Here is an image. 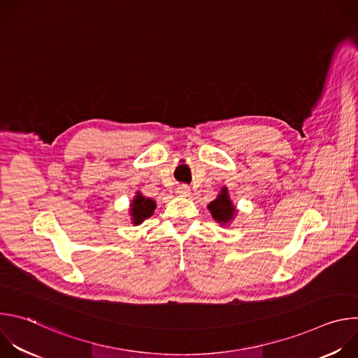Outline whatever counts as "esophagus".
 <instances>
[{
  "label": "esophagus",
  "mask_w": 358,
  "mask_h": 358,
  "mask_svg": "<svg viewBox=\"0 0 358 358\" xmlns=\"http://www.w3.org/2000/svg\"><path fill=\"white\" fill-rule=\"evenodd\" d=\"M177 192L181 196H187L189 194V187L187 184H180V185H177Z\"/></svg>",
  "instance_id": "34e87169"
}]
</instances>
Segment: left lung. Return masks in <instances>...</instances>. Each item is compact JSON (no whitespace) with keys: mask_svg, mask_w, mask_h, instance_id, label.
<instances>
[{"mask_svg":"<svg viewBox=\"0 0 358 358\" xmlns=\"http://www.w3.org/2000/svg\"><path fill=\"white\" fill-rule=\"evenodd\" d=\"M208 210H210L213 218L221 225H227L234 220V217L236 214V208L234 207V203L229 198L227 187H224L221 189L220 195L213 202L208 203Z\"/></svg>","mask_w":358,"mask_h":358,"instance_id":"obj_1","label":"left lung"}]
</instances>
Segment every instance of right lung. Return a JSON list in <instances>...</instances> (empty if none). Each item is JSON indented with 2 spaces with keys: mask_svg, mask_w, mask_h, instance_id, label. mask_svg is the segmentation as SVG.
I'll use <instances>...</instances> for the list:
<instances>
[{
  "mask_svg": "<svg viewBox=\"0 0 358 358\" xmlns=\"http://www.w3.org/2000/svg\"><path fill=\"white\" fill-rule=\"evenodd\" d=\"M156 210V201L151 198L143 196L140 192L134 196V199L130 203V215H131V224L138 225L144 220L150 218Z\"/></svg>",
  "mask_w": 358,
  "mask_h": 358,
  "instance_id": "right-lung-1",
  "label": "right lung"
}]
</instances>
